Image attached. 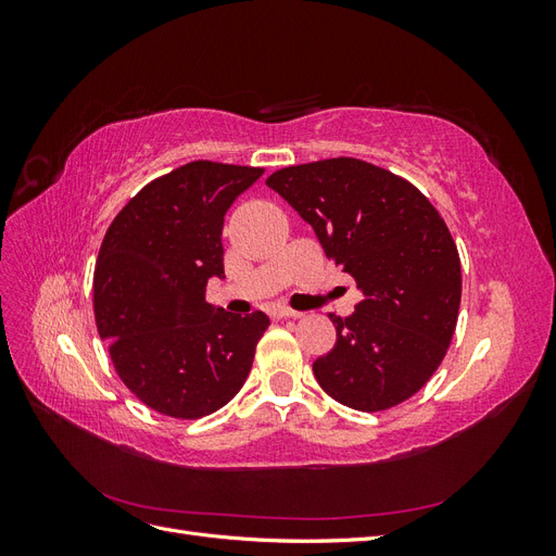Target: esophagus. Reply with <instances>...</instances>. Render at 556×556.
Segmentation results:
<instances>
[{"label":"esophagus","mask_w":556,"mask_h":556,"mask_svg":"<svg viewBox=\"0 0 556 556\" xmlns=\"http://www.w3.org/2000/svg\"><path fill=\"white\" fill-rule=\"evenodd\" d=\"M271 315H274V317H299L301 313H296V311H292V308H288V306H274V308H271Z\"/></svg>","instance_id":"esophagus-1"}]
</instances>
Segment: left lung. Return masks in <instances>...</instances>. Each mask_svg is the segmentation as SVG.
I'll return each mask as SVG.
<instances>
[{"instance_id":"obj_1","label":"left lung","mask_w":556,"mask_h":556,"mask_svg":"<svg viewBox=\"0 0 556 556\" xmlns=\"http://www.w3.org/2000/svg\"><path fill=\"white\" fill-rule=\"evenodd\" d=\"M266 185L362 292L355 313L329 315L336 343L313 362L319 387L364 413L410 399L443 362L462 301L459 252L439 211L408 180L355 157L288 166Z\"/></svg>"}]
</instances>
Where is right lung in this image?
<instances>
[{
    "instance_id": "right-lung-1",
    "label": "right lung",
    "mask_w": 556,
    "mask_h": 556,
    "mask_svg": "<svg viewBox=\"0 0 556 556\" xmlns=\"http://www.w3.org/2000/svg\"><path fill=\"white\" fill-rule=\"evenodd\" d=\"M264 169L197 160L127 201L99 248L94 319L117 376L148 408L194 419L243 387L268 327L206 301L225 278L229 206Z\"/></svg>"
}]
</instances>
